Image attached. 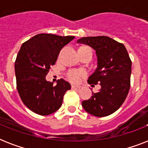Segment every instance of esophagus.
<instances>
[{
  "label": "esophagus",
  "mask_w": 148,
  "mask_h": 148,
  "mask_svg": "<svg viewBox=\"0 0 148 148\" xmlns=\"http://www.w3.org/2000/svg\"><path fill=\"white\" fill-rule=\"evenodd\" d=\"M72 89H80L81 87L80 86H75V85H71Z\"/></svg>",
  "instance_id": "34e87169"
}]
</instances>
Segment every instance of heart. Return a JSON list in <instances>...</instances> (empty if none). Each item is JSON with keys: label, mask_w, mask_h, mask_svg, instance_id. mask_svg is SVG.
I'll return each instance as SVG.
<instances>
[{"label": "heart", "mask_w": 148, "mask_h": 148, "mask_svg": "<svg viewBox=\"0 0 148 148\" xmlns=\"http://www.w3.org/2000/svg\"><path fill=\"white\" fill-rule=\"evenodd\" d=\"M87 75L86 71L83 70H69L66 73L67 79L71 83H78L81 80L82 77Z\"/></svg>", "instance_id": "heart-1"}]
</instances>
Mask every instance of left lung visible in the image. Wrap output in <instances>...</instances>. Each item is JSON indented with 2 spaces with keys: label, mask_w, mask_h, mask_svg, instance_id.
Here are the masks:
<instances>
[{
  "label": "left lung",
  "mask_w": 148,
  "mask_h": 148,
  "mask_svg": "<svg viewBox=\"0 0 148 148\" xmlns=\"http://www.w3.org/2000/svg\"><path fill=\"white\" fill-rule=\"evenodd\" d=\"M77 43L96 51L97 67L89 77V84L101 85L99 92H92L82 106L95 117H106L114 113L126 99L131 87V60L124 45L107 36L82 38Z\"/></svg>",
  "instance_id": "left-lung-1"
}]
</instances>
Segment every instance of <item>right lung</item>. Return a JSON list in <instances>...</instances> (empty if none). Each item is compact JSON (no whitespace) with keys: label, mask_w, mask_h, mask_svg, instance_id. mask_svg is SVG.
<instances>
[{"label":"right lung","mask_w":148,"mask_h":148,"mask_svg":"<svg viewBox=\"0 0 148 148\" xmlns=\"http://www.w3.org/2000/svg\"><path fill=\"white\" fill-rule=\"evenodd\" d=\"M74 39V36L39 34L22 45L14 65L17 89L24 105L33 112L45 116L60 108L71 84L61 78L53 85L45 77L62 47Z\"/></svg>","instance_id":"obj_1"}]
</instances>
